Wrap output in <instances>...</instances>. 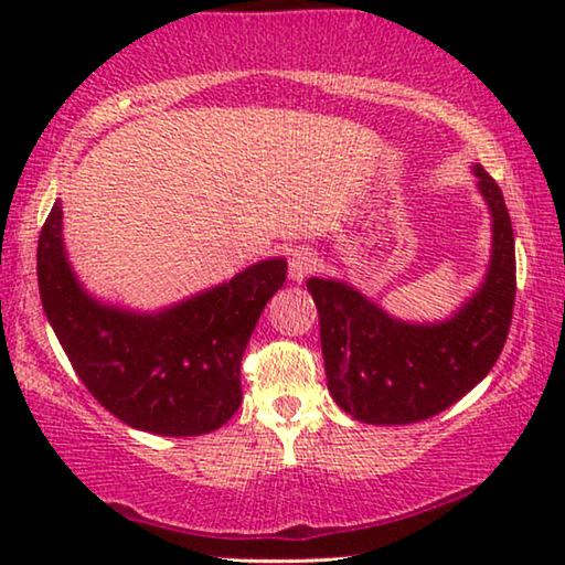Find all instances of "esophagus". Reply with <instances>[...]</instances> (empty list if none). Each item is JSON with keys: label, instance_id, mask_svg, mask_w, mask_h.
Returning a JSON list of instances; mask_svg holds the SVG:
<instances>
[{"label": "esophagus", "instance_id": "esophagus-1", "mask_svg": "<svg viewBox=\"0 0 565 565\" xmlns=\"http://www.w3.org/2000/svg\"><path fill=\"white\" fill-rule=\"evenodd\" d=\"M311 271H317V256L309 248H294L289 254V279L294 284H301Z\"/></svg>", "mask_w": 565, "mask_h": 565}]
</instances>
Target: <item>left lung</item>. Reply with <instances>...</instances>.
<instances>
[{
  "instance_id": "1",
  "label": "left lung",
  "mask_w": 565,
  "mask_h": 565,
  "mask_svg": "<svg viewBox=\"0 0 565 565\" xmlns=\"http://www.w3.org/2000/svg\"><path fill=\"white\" fill-rule=\"evenodd\" d=\"M491 214V259L446 319L406 321L341 279L311 276L329 394L361 424L404 426L441 414L481 384L509 337L515 299L513 226L503 194L471 167Z\"/></svg>"
}]
</instances>
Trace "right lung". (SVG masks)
Listing matches in <instances>:
<instances>
[{
    "instance_id": "1",
    "label": "right lung",
    "mask_w": 565,
    "mask_h": 565,
    "mask_svg": "<svg viewBox=\"0 0 565 565\" xmlns=\"http://www.w3.org/2000/svg\"><path fill=\"white\" fill-rule=\"evenodd\" d=\"M56 199L36 248L46 319L76 376L99 404L139 431L202 436L242 406L238 366L286 259H262L228 281L154 311L104 301L79 281L64 246Z\"/></svg>"
}]
</instances>
